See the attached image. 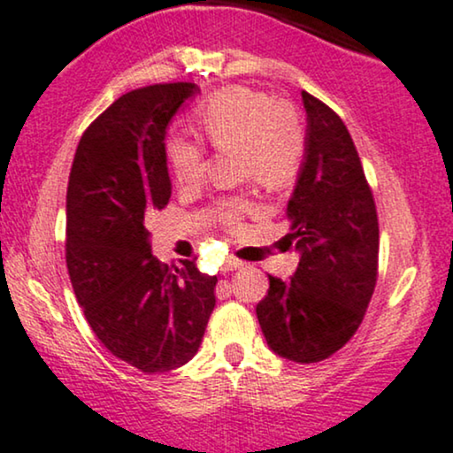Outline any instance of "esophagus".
Wrapping results in <instances>:
<instances>
[{"instance_id":"obj_1","label":"esophagus","mask_w":453,"mask_h":453,"mask_svg":"<svg viewBox=\"0 0 453 453\" xmlns=\"http://www.w3.org/2000/svg\"><path fill=\"white\" fill-rule=\"evenodd\" d=\"M239 269H243V262H239V260H235V258H228V260H225V271L228 273V271H239Z\"/></svg>"}]
</instances>
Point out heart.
Wrapping results in <instances>:
<instances>
[{
  "label": "heart",
  "mask_w": 453,
  "mask_h": 453,
  "mask_svg": "<svg viewBox=\"0 0 453 453\" xmlns=\"http://www.w3.org/2000/svg\"><path fill=\"white\" fill-rule=\"evenodd\" d=\"M195 130L216 150H237L239 172L262 187L277 188L289 182L304 153V127L289 103L245 86H231L205 100L195 111ZM172 174L182 187L203 176V153L197 142L172 136L165 144ZM248 205L226 201L218 205V218L235 225Z\"/></svg>",
  "instance_id": "obj_1"
}]
</instances>
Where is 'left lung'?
Masks as SVG:
<instances>
[{
  "instance_id": "left-lung-1",
  "label": "left lung",
  "mask_w": 453,
  "mask_h": 453,
  "mask_svg": "<svg viewBox=\"0 0 453 453\" xmlns=\"http://www.w3.org/2000/svg\"><path fill=\"white\" fill-rule=\"evenodd\" d=\"M304 159L288 201V248L300 254L289 281L269 275L256 317L273 353L327 359L361 326L378 277V216L344 121L303 92Z\"/></svg>"
}]
</instances>
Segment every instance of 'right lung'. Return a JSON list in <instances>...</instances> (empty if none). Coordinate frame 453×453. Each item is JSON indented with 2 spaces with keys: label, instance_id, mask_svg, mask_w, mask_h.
<instances>
[{
  "label": "right lung",
  "instance_id": "obj_1",
  "mask_svg": "<svg viewBox=\"0 0 453 453\" xmlns=\"http://www.w3.org/2000/svg\"><path fill=\"white\" fill-rule=\"evenodd\" d=\"M199 88L132 90L83 132L66 188V269L92 332L144 373L191 361L216 306V275L193 260L167 266L144 226L172 197L165 134Z\"/></svg>",
  "mask_w": 453,
  "mask_h": 453
}]
</instances>
